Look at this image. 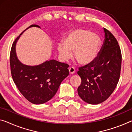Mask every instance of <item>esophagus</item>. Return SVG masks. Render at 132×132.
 Segmentation results:
<instances>
[{"mask_svg":"<svg viewBox=\"0 0 132 132\" xmlns=\"http://www.w3.org/2000/svg\"><path fill=\"white\" fill-rule=\"evenodd\" d=\"M69 72H70L71 74H73L74 73H75V72H76V70H75L74 67H70V68H69Z\"/></svg>","mask_w":132,"mask_h":132,"instance_id":"1","label":"esophagus"}]
</instances>
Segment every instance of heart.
Listing matches in <instances>:
<instances>
[{
    "mask_svg": "<svg viewBox=\"0 0 132 132\" xmlns=\"http://www.w3.org/2000/svg\"><path fill=\"white\" fill-rule=\"evenodd\" d=\"M100 44V38L97 34L78 28L69 32L62 40V44L58 45V50L65 59L70 58L71 52L74 51L77 61L80 64L87 65L96 58Z\"/></svg>",
    "mask_w": 132,
    "mask_h": 132,
    "instance_id": "b5f03b06",
    "label": "heart"
}]
</instances>
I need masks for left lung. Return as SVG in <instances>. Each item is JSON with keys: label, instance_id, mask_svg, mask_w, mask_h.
Segmentation results:
<instances>
[{"label": "left lung", "instance_id": "1", "mask_svg": "<svg viewBox=\"0 0 132 132\" xmlns=\"http://www.w3.org/2000/svg\"><path fill=\"white\" fill-rule=\"evenodd\" d=\"M104 40L97 57L91 63L78 68L81 78L79 96L88 104H98L106 100L119 82L121 53L117 39L104 28Z\"/></svg>", "mask_w": 132, "mask_h": 132}]
</instances>
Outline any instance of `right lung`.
<instances>
[{"instance_id": "1", "label": "right lung", "mask_w": 132, "mask_h": 132, "mask_svg": "<svg viewBox=\"0 0 132 132\" xmlns=\"http://www.w3.org/2000/svg\"><path fill=\"white\" fill-rule=\"evenodd\" d=\"M37 25H32L28 28ZM12 44L10 53V65L12 78L24 97L35 104H43L56 94L61 83L69 74L68 64L52 60L39 65L29 66L22 64L17 58L15 46L20 35Z\"/></svg>"}]
</instances>
